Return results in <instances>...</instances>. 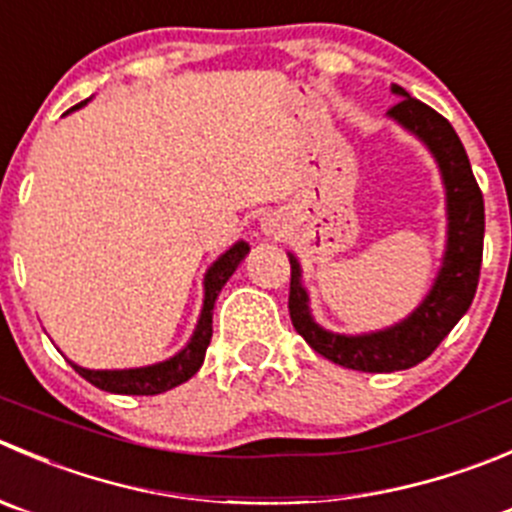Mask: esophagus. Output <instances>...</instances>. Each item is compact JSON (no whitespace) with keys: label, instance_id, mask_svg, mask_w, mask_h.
<instances>
[{"label":"esophagus","instance_id":"esophagus-1","mask_svg":"<svg viewBox=\"0 0 512 512\" xmlns=\"http://www.w3.org/2000/svg\"><path fill=\"white\" fill-rule=\"evenodd\" d=\"M260 227H262V232H265L267 237H282V235H285V225H282V220L277 215L262 217Z\"/></svg>","mask_w":512,"mask_h":512}]
</instances>
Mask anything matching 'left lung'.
<instances>
[{"label": "left lung", "mask_w": 512, "mask_h": 512, "mask_svg": "<svg viewBox=\"0 0 512 512\" xmlns=\"http://www.w3.org/2000/svg\"><path fill=\"white\" fill-rule=\"evenodd\" d=\"M400 102L388 109V117L413 132L440 167L448 202V242L443 265L425 300L403 322L365 335H340L317 325L310 315V297L302 287V270L290 255V317L307 345L330 362L362 372H395L418 365L433 355L460 317L468 312L478 290L480 262H483L485 205L483 192L475 182L470 160L453 124L420 99L410 97L393 84Z\"/></svg>", "instance_id": "1"}]
</instances>
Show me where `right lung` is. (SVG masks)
I'll use <instances>...</instances> for the list:
<instances>
[{"mask_svg":"<svg viewBox=\"0 0 512 512\" xmlns=\"http://www.w3.org/2000/svg\"><path fill=\"white\" fill-rule=\"evenodd\" d=\"M87 99L79 104H74L69 112L84 107ZM250 252L247 242H235L225 255L217 257L212 262V267L205 275V302H202L200 320H197L195 335L190 337L185 347H182L177 355H172L170 360L155 362V365L147 367H132V370H87V367H79L69 360V365L79 372L87 382H92L94 388L107 390V393L117 395H160L165 390L177 388L182 382L190 380L197 370L205 362L207 345H210L212 337V310H215V300L220 295V290L225 287V282L230 280L232 272L237 270L245 255Z\"/></svg>","mask_w":512,"mask_h":512,"instance_id":"1","label":"right lung"}]
</instances>
